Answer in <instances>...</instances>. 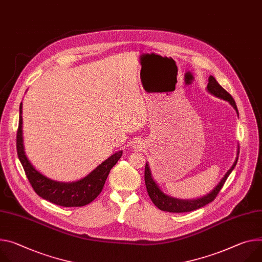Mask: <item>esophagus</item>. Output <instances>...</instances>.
Segmentation results:
<instances>
[{
	"label": "esophagus",
	"mask_w": 262,
	"mask_h": 262,
	"mask_svg": "<svg viewBox=\"0 0 262 262\" xmlns=\"http://www.w3.org/2000/svg\"><path fill=\"white\" fill-rule=\"evenodd\" d=\"M134 147L137 149H141V148H143V144H142V142H140V141H138V142L136 141L134 144Z\"/></svg>",
	"instance_id": "34e87169"
}]
</instances>
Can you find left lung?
<instances>
[{"mask_svg":"<svg viewBox=\"0 0 262 262\" xmlns=\"http://www.w3.org/2000/svg\"><path fill=\"white\" fill-rule=\"evenodd\" d=\"M207 90L209 93L214 95V96L228 101L236 110L237 114H238V111H237V106H236V103H235L233 97L216 81V79L213 76L209 77ZM238 154H239V148H238V150H237V157H236L234 164L232 165V167L228 170V172L225 174V177L221 180L219 185L214 188L210 193H208L207 195H205L203 198L196 199V200H179V199H174V198L168 196L167 194H165L160 189V187L157 185V183L154 181V179L151 177L150 169H149V165L146 163L144 179H145V185H146L148 195H149L150 200L152 201V203L162 211L172 212V213H183V212H190V211L200 209V208L206 206L207 204L211 203L212 201H214V199L216 198V195L221 191V189L223 188L225 182L227 181L228 177L230 176V173L232 172V170L236 166L237 160H238Z\"/></svg>","mask_w":262,"mask_h":262,"instance_id":"1","label":"left lung"}]
</instances>
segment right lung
<instances>
[{
	"instance_id": "add662e5",
	"label": "right lung",
	"mask_w": 262,
	"mask_h": 262,
	"mask_svg": "<svg viewBox=\"0 0 262 262\" xmlns=\"http://www.w3.org/2000/svg\"><path fill=\"white\" fill-rule=\"evenodd\" d=\"M21 124L23 118L20 103L18 128L16 133V151L18 159L36 194L41 199L58 206L82 207L93 202L102 191V188L111 169L122 156V150L115 152L99 166H97L91 173L77 182H56L41 174L29 162L25 155V150H24Z\"/></svg>"
}]
</instances>
